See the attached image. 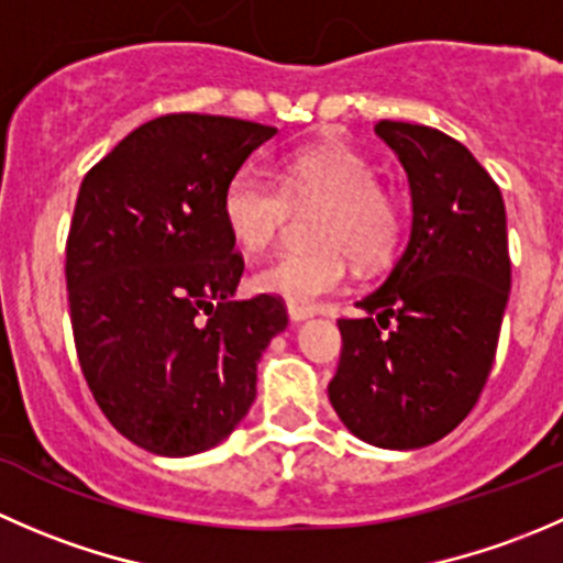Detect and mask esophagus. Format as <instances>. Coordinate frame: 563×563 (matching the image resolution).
Here are the masks:
<instances>
[{"mask_svg": "<svg viewBox=\"0 0 563 563\" xmlns=\"http://www.w3.org/2000/svg\"><path fill=\"white\" fill-rule=\"evenodd\" d=\"M310 316H313V310H310V308H302V305H291V302H288V318H291L294 323L308 321Z\"/></svg>", "mask_w": 563, "mask_h": 563, "instance_id": "1", "label": "esophagus"}]
</instances>
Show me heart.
<instances>
[{"label":"heart","mask_w":563,"mask_h":563,"mask_svg":"<svg viewBox=\"0 0 563 563\" xmlns=\"http://www.w3.org/2000/svg\"><path fill=\"white\" fill-rule=\"evenodd\" d=\"M323 203L313 250H283L253 275L258 291L310 308L349 283V255L360 266L389 258L400 236V209L378 185L367 157L349 146H310L283 166L280 185L261 168L242 166L225 181L223 220L247 253L264 250L283 229L291 207Z\"/></svg>","instance_id":"b5f03b06"}]
</instances>
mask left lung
Instances as JSON below:
<instances>
[{
	"label": "left lung",
	"mask_w": 563,
	"mask_h": 563,
	"mask_svg": "<svg viewBox=\"0 0 563 563\" xmlns=\"http://www.w3.org/2000/svg\"><path fill=\"white\" fill-rule=\"evenodd\" d=\"M411 187V234L387 280L340 318L329 402L356 439L419 450L479 400L496 360L512 264L504 198L476 157L424 124H376Z\"/></svg>",
	"instance_id": "obj_1"
}]
</instances>
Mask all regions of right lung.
I'll return each instance as SVG.
<instances>
[{
	"mask_svg": "<svg viewBox=\"0 0 563 563\" xmlns=\"http://www.w3.org/2000/svg\"><path fill=\"white\" fill-rule=\"evenodd\" d=\"M275 133L166 113L84 176L65 250L73 338L100 411L141 450L187 457L229 439L286 329L272 294L234 299L245 261L220 209L231 174Z\"/></svg>",
	"mask_w": 563,
	"mask_h": 563,
	"instance_id": "right-lung-1",
	"label": "right lung"
}]
</instances>
